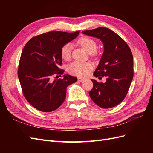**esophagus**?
I'll return each mask as SVG.
<instances>
[{
  "mask_svg": "<svg viewBox=\"0 0 153 153\" xmlns=\"http://www.w3.org/2000/svg\"><path fill=\"white\" fill-rule=\"evenodd\" d=\"M77 80H78L79 81H80V82H82V81H84V78H82V77H78Z\"/></svg>",
  "mask_w": 153,
  "mask_h": 153,
  "instance_id": "1",
  "label": "esophagus"
}]
</instances>
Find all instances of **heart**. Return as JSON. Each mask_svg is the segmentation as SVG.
<instances>
[{
    "instance_id": "b5f03b06",
    "label": "heart",
    "mask_w": 153,
    "mask_h": 153,
    "mask_svg": "<svg viewBox=\"0 0 153 153\" xmlns=\"http://www.w3.org/2000/svg\"><path fill=\"white\" fill-rule=\"evenodd\" d=\"M78 43L81 45L85 51L92 56H95L98 54L97 51V44L93 39L87 37H81L78 40ZM72 51V45L71 43H66L62 46L61 50L62 58L68 60L71 58ZM92 68V64L89 62H82L74 61L70 64L68 67V72L72 75L77 76H85L89 71Z\"/></svg>"
}]
</instances>
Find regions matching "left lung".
<instances>
[{
    "label": "left lung",
    "mask_w": 153,
    "mask_h": 153,
    "mask_svg": "<svg viewBox=\"0 0 153 153\" xmlns=\"http://www.w3.org/2000/svg\"><path fill=\"white\" fill-rule=\"evenodd\" d=\"M83 34L99 38L104 51L94 75L106 76L105 83L92 80L90 97L103 108L114 107L121 103L129 91L133 77V59L129 46L112 30L99 27L83 31ZM101 77H100V76Z\"/></svg>",
    "instance_id": "obj_1"
}]
</instances>
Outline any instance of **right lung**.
I'll return each instance as SVG.
<instances>
[{
  "instance_id": "1",
  "label": "right lung",
  "mask_w": 153,
  "mask_h": 153,
  "mask_svg": "<svg viewBox=\"0 0 153 153\" xmlns=\"http://www.w3.org/2000/svg\"><path fill=\"white\" fill-rule=\"evenodd\" d=\"M79 31L68 33L52 31L31 38L24 46L19 61L18 77L24 97L31 105L43 112L57 109L66 99L68 85L77 78L61 76V48L76 38Z\"/></svg>"
}]
</instances>
